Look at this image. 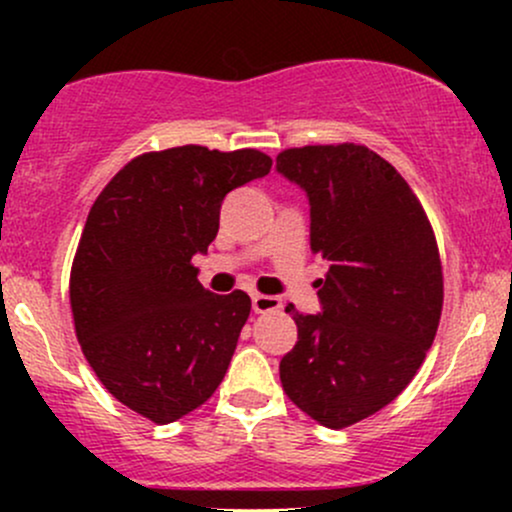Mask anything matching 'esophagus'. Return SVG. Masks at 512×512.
Segmentation results:
<instances>
[{
    "instance_id": "34e87169",
    "label": "esophagus",
    "mask_w": 512,
    "mask_h": 512,
    "mask_svg": "<svg viewBox=\"0 0 512 512\" xmlns=\"http://www.w3.org/2000/svg\"><path fill=\"white\" fill-rule=\"evenodd\" d=\"M281 308V298L276 296H262V293H252V310L257 315L260 313H274Z\"/></svg>"
}]
</instances>
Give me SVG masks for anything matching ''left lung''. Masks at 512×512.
I'll list each match as a JSON object with an SVG mask.
<instances>
[{
	"instance_id": "left-lung-1",
	"label": "left lung",
	"mask_w": 512,
	"mask_h": 512,
	"mask_svg": "<svg viewBox=\"0 0 512 512\" xmlns=\"http://www.w3.org/2000/svg\"><path fill=\"white\" fill-rule=\"evenodd\" d=\"M276 170L308 195L310 250L330 264L322 313L286 308L298 342L281 385L317 424L346 428L387 407L431 349L443 310L436 236L407 180L366 146L286 149Z\"/></svg>"
}]
</instances>
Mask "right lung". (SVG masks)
<instances>
[{
	"label": "right lung",
	"instance_id": "add662e5",
	"mask_svg": "<svg viewBox=\"0 0 512 512\" xmlns=\"http://www.w3.org/2000/svg\"><path fill=\"white\" fill-rule=\"evenodd\" d=\"M269 168L257 149L149 151L88 211L69 276L76 337L105 390L154 424L202 407L226 375L250 296L204 289L192 257L219 233L223 197Z\"/></svg>",
	"mask_w": 512,
	"mask_h": 512
}]
</instances>
